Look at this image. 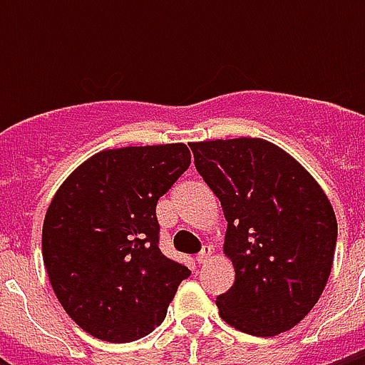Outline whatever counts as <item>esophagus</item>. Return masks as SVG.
Masks as SVG:
<instances>
[{
  "label": "esophagus",
  "mask_w": 365,
  "mask_h": 365,
  "mask_svg": "<svg viewBox=\"0 0 365 365\" xmlns=\"http://www.w3.org/2000/svg\"><path fill=\"white\" fill-rule=\"evenodd\" d=\"M210 255H212V248L206 244L205 248H202V252L197 255V261H199V263H206V261L210 259Z\"/></svg>",
  "instance_id": "34e87169"
}]
</instances>
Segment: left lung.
<instances>
[{
	"label": "left lung",
	"instance_id": "left-lung-1",
	"mask_svg": "<svg viewBox=\"0 0 365 365\" xmlns=\"http://www.w3.org/2000/svg\"><path fill=\"white\" fill-rule=\"evenodd\" d=\"M227 220L235 282L216 299L223 322L257 337L288 331L318 303L334 265L337 220L305 166L263 138L189 143Z\"/></svg>",
	"mask_w": 365,
	"mask_h": 365
}]
</instances>
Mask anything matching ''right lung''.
<instances>
[{
    "label": "right lung",
    "mask_w": 365,
    "mask_h": 365,
    "mask_svg": "<svg viewBox=\"0 0 365 365\" xmlns=\"http://www.w3.org/2000/svg\"><path fill=\"white\" fill-rule=\"evenodd\" d=\"M189 165L185 143L104 149L54 193L43 261L56 299L83 331L130 343L163 324L191 271L160 254L155 206Z\"/></svg>",
    "instance_id": "1"
}]
</instances>
